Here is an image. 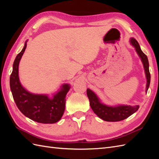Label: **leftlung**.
<instances>
[{
  "label": "left lung",
  "mask_w": 159,
  "mask_h": 159,
  "mask_svg": "<svg viewBox=\"0 0 159 159\" xmlns=\"http://www.w3.org/2000/svg\"><path fill=\"white\" fill-rule=\"evenodd\" d=\"M130 44L135 49L137 55H139L143 65L145 74H146L147 83L146 92L149 88L150 83V74L149 71V62L147 56L141 50L139 43L134 38H130ZM87 94L89 100L91 108L100 119L107 121H121L130 116L139 109V106L136 105L132 107L130 105H120L108 106L107 104L101 102L100 98L93 91L89 89H87Z\"/></svg>",
  "instance_id": "left-lung-1"
}]
</instances>
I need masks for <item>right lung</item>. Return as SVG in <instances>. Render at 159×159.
Returning <instances> with one entry per match:
<instances>
[{
  "label": "right lung",
  "instance_id": "right-lung-1",
  "mask_svg": "<svg viewBox=\"0 0 159 159\" xmlns=\"http://www.w3.org/2000/svg\"><path fill=\"white\" fill-rule=\"evenodd\" d=\"M26 41L22 51L16 56L10 76V88L13 100L19 110L26 117L42 124H54L61 120L66 107V96L70 89L69 84H63L56 93L50 98L46 94L28 92L20 81L19 63L26 48Z\"/></svg>",
  "mask_w": 159,
  "mask_h": 159
}]
</instances>
